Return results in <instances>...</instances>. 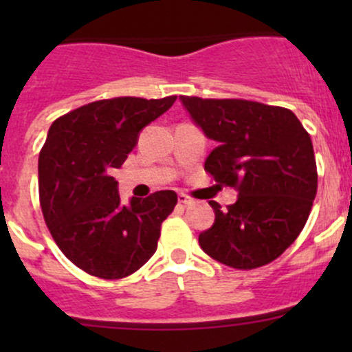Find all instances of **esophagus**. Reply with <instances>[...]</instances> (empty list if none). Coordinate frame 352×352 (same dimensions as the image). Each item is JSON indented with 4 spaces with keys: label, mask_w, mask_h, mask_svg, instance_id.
I'll list each match as a JSON object with an SVG mask.
<instances>
[{
    "label": "esophagus",
    "mask_w": 352,
    "mask_h": 352,
    "mask_svg": "<svg viewBox=\"0 0 352 352\" xmlns=\"http://www.w3.org/2000/svg\"><path fill=\"white\" fill-rule=\"evenodd\" d=\"M179 202L184 206H190V204H194V199L190 196H187V194H179Z\"/></svg>",
    "instance_id": "1"
}]
</instances>
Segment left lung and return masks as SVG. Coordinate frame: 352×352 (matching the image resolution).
Returning <instances> with one entry per match:
<instances>
[{"label": "left lung", "mask_w": 352, "mask_h": 352, "mask_svg": "<svg viewBox=\"0 0 352 352\" xmlns=\"http://www.w3.org/2000/svg\"><path fill=\"white\" fill-rule=\"evenodd\" d=\"M204 134L218 143L204 170L239 192L214 209L199 235L202 250L233 269L276 261L303 230L317 196V162L310 134L289 109L242 98L180 97Z\"/></svg>", "instance_id": "left-lung-1"}]
</instances>
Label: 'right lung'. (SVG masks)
<instances>
[{"label": "right lung", "instance_id": "right-lung-1", "mask_svg": "<svg viewBox=\"0 0 352 352\" xmlns=\"http://www.w3.org/2000/svg\"><path fill=\"white\" fill-rule=\"evenodd\" d=\"M175 100V95L107 98L52 122L38 155L42 214L63 254L88 274L122 279L156 252L177 194L158 190L124 206L112 172L136 146L140 131Z\"/></svg>", "mask_w": 352, "mask_h": 352}]
</instances>
